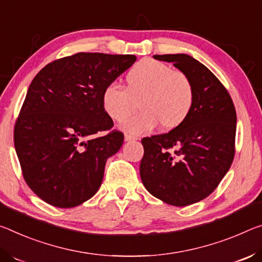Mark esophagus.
Returning a JSON list of instances; mask_svg holds the SVG:
<instances>
[{
    "label": "esophagus",
    "mask_w": 262,
    "mask_h": 262,
    "mask_svg": "<svg viewBox=\"0 0 262 262\" xmlns=\"http://www.w3.org/2000/svg\"><path fill=\"white\" fill-rule=\"evenodd\" d=\"M137 138L134 136H130V135H125V137H124V140L125 141H131V140H136Z\"/></svg>",
    "instance_id": "esophagus-1"
}]
</instances>
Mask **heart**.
Wrapping results in <instances>:
<instances>
[{
	"mask_svg": "<svg viewBox=\"0 0 262 262\" xmlns=\"http://www.w3.org/2000/svg\"><path fill=\"white\" fill-rule=\"evenodd\" d=\"M126 89L109 83L103 89L102 106L116 122H123L141 109L140 115L123 123L130 135H143L161 125L175 130L189 117L195 103V89L182 72L153 59L140 60L126 74Z\"/></svg>",
	"mask_w": 262,
	"mask_h": 262,
	"instance_id": "b5f03b06",
	"label": "heart"
}]
</instances>
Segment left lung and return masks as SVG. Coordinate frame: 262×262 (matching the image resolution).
<instances>
[{
  "instance_id": "obj_1",
  "label": "left lung",
  "mask_w": 262,
  "mask_h": 262,
  "mask_svg": "<svg viewBox=\"0 0 262 262\" xmlns=\"http://www.w3.org/2000/svg\"><path fill=\"white\" fill-rule=\"evenodd\" d=\"M153 58L173 62L190 79L195 103L181 126L141 140L140 178L154 197L186 207L208 197L230 169L237 115L224 85L199 60L184 53Z\"/></svg>"
}]
</instances>
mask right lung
<instances>
[{
  "mask_svg": "<svg viewBox=\"0 0 262 262\" xmlns=\"http://www.w3.org/2000/svg\"><path fill=\"white\" fill-rule=\"evenodd\" d=\"M132 54L76 53L46 65L32 80L14 140L23 177L53 207L82 204L100 189L108 158L124 136L98 132L114 125L102 93L136 62Z\"/></svg>",
  "mask_w": 262,
  "mask_h": 262,
  "instance_id": "add662e5",
  "label": "right lung"
}]
</instances>
